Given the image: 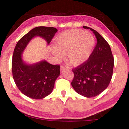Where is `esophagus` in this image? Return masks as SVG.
<instances>
[{"label":"esophagus","instance_id":"esophagus-1","mask_svg":"<svg viewBox=\"0 0 129 129\" xmlns=\"http://www.w3.org/2000/svg\"><path fill=\"white\" fill-rule=\"evenodd\" d=\"M64 70H65V68L64 67V66H61V67H60V71H61V72H63L64 71Z\"/></svg>","mask_w":129,"mask_h":129}]
</instances>
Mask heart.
<instances>
[{"mask_svg": "<svg viewBox=\"0 0 129 129\" xmlns=\"http://www.w3.org/2000/svg\"><path fill=\"white\" fill-rule=\"evenodd\" d=\"M94 39L92 35L80 29L66 30L54 40V48L51 53L57 58L66 55V59L72 65L78 67L88 60L92 52Z\"/></svg>", "mask_w": 129, "mask_h": 129, "instance_id": "obj_1", "label": "heart"}]
</instances>
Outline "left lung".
Wrapping results in <instances>:
<instances>
[{
    "mask_svg": "<svg viewBox=\"0 0 129 129\" xmlns=\"http://www.w3.org/2000/svg\"><path fill=\"white\" fill-rule=\"evenodd\" d=\"M84 28L93 32L97 42L88 60L72 69L75 76L71 84L79 94L90 98L108 86L113 76L114 57L110 45L99 32L86 26Z\"/></svg>",
    "mask_w": 129,
    "mask_h": 129,
    "instance_id": "1",
    "label": "left lung"
}]
</instances>
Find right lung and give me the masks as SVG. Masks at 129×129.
I'll use <instances>...</instances> for the list:
<instances>
[{"label":"right lung","mask_w":129,"mask_h":129,"mask_svg":"<svg viewBox=\"0 0 129 129\" xmlns=\"http://www.w3.org/2000/svg\"><path fill=\"white\" fill-rule=\"evenodd\" d=\"M57 32V29L54 27H37L23 36L15 47L12 60L13 78L19 90L30 99H42L51 93L60 75V66L51 64L45 60L27 64L23 61L21 55L34 37H41L49 44Z\"/></svg>","instance_id":"add662e5"}]
</instances>
